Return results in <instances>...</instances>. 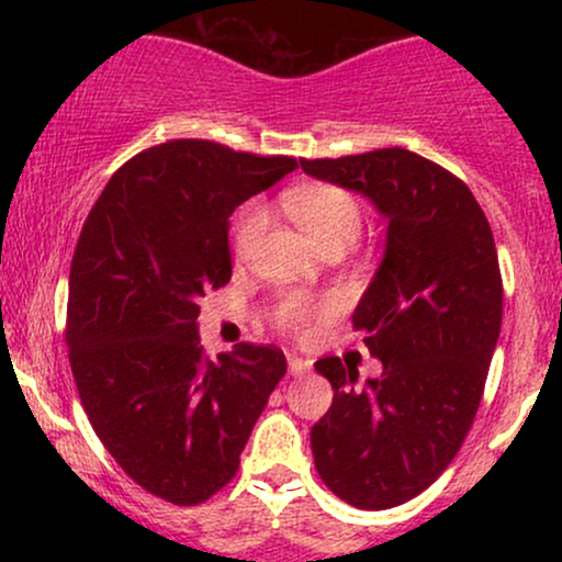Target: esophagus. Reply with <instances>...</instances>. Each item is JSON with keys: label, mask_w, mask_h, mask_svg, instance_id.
Here are the masks:
<instances>
[{"label": "esophagus", "mask_w": 562, "mask_h": 562, "mask_svg": "<svg viewBox=\"0 0 562 562\" xmlns=\"http://www.w3.org/2000/svg\"><path fill=\"white\" fill-rule=\"evenodd\" d=\"M288 370L290 375H306V372L312 370V362H306L299 353H288Z\"/></svg>", "instance_id": "esophagus-1"}]
</instances>
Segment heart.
<instances>
[{
  "label": "heart",
  "mask_w": 562,
  "mask_h": 562,
  "mask_svg": "<svg viewBox=\"0 0 562 562\" xmlns=\"http://www.w3.org/2000/svg\"><path fill=\"white\" fill-rule=\"evenodd\" d=\"M282 205L303 229L308 232L322 250L330 245H351L362 229L364 211L359 198L340 184H301L282 195ZM269 227L267 209L259 203L245 205L235 222L232 232V245H235L237 259H250L259 248L263 232ZM333 312V301H312L306 295L288 293L274 303L272 322L277 330L303 338L314 330L319 319Z\"/></svg>",
  "instance_id": "heart-1"
}]
</instances>
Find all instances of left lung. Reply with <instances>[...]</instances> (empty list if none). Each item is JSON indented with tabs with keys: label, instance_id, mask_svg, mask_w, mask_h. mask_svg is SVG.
<instances>
[{
	"label": "left lung",
	"instance_id": "left-lung-1",
	"mask_svg": "<svg viewBox=\"0 0 562 562\" xmlns=\"http://www.w3.org/2000/svg\"><path fill=\"white\" fill-rule=\"evenodd\" d=\"M301 166L389 218L385 259L351 317L383 375L357 389V370L319 359L335 396L312 428L322 483L351 507L389 509L449 468L475 420L502 327L494 235L460 177L404 147Z\"/></svg>",
	"mask_w": 562,
	"mask_h": 562
}]
</instances>
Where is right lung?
I'll use <instances>...</instances> for the list:
<instances>
[{
	"instance_id": "right-lung-1",
	"label": "right lung",
	"mask_w": 562,
	"mask_h": 562,
	"mask_svg": "<svg viewBox=\"0 0 562 562\" xmlns=\"http://www.w3.org/2000/svg\"><path fill=\"white\" fill-rule=\"evenodd\" d=\"M295 166L211 139L164 142L113 173L81 227L66 319L76 389L121 470L171 505H200L235 479L288 372L269 344L211 359L198 314L232 277L229 216Z\"/></svg>"
}]
</instances>
